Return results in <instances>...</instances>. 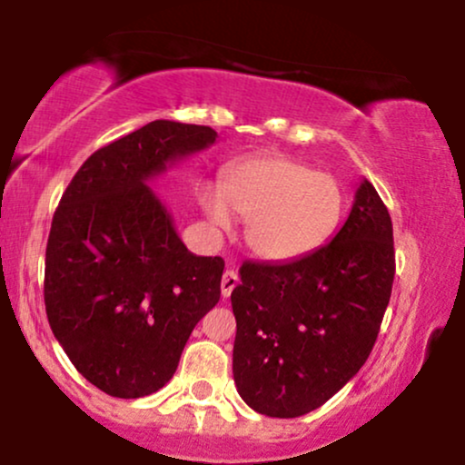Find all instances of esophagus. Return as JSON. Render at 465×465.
<instances>
[{
  "instance_id": "obj_1",
  "label": "esophagus",
  "mask_w": 465,
  "mask_h": 465,
  "mask_svg": "<svg viewBox=\"0 0 465 465\" xmlns=\"http://www.w3.org/2000/svg\"><path fill=\"white\" fill-rule=\"evenodd\" d=\"M238 286V275L233 273V271H225V273H223V280H221V292H223V297H227L232 295L233 292V288Z\"/></svg>"
}]
</instances>
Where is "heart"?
<instances>
[{
    "instance_id": "obj_1",
    "label": "heart",
    "mask_w": 465,
    "mask_h": 465,
    "mask_svg": "<svg viewBox=\"0 0 465 465\" xmlns=\"http://www.w3.org/2000/svg\"><path fill=\"white\" fill-rule=\"evenodd\" d=\"M199 207L216 232L232 214L247 221L249 249L266 262H292L334 236L345 210L339 179L286 154L249 157L227 165L221 188L205 183Z\"/></svg>"
}]
</instances>
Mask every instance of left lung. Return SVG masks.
<instances>
[{
    "mask_svg": "<svg viewBox=\"0 0 465 465\" xmlns=\"http://www.w3.org/2000/svg\"><path fill=\"white\" fill-rule=\"evenodd\" d=\"M393 275L391 216L367 179L332 242L292 262L240 266L233 382L244 402L269 418L328 402L365 365Z\"/></svg>",
    "mask_w": 465,
    "mask_h": 465,
    "instance_id": "obj_1",
    "label": "left lung"
}]
</instances>
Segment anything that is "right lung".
I'll list each match as a JSON object with an SVG mask.
<instances>
[{
  "instance_id": "right-lung-1",
  "label": "right lung",
  "mask_w": 465,
  "mask_h": 465,
  "mask_svg": "<svg viewBox=\"0 0 465 465\" xmlns=\"http://www.w3.org/2000/svg\"><path fill=\"white\" fill-rule=\"evenodd\" d=\"M216 137L210 126L154 120L95 151L58 203L45 249L47 322L74 367L109 396L159 391L221 300L223 258L190 253L148 188Z\"/></svg>"
}]
</instances>
